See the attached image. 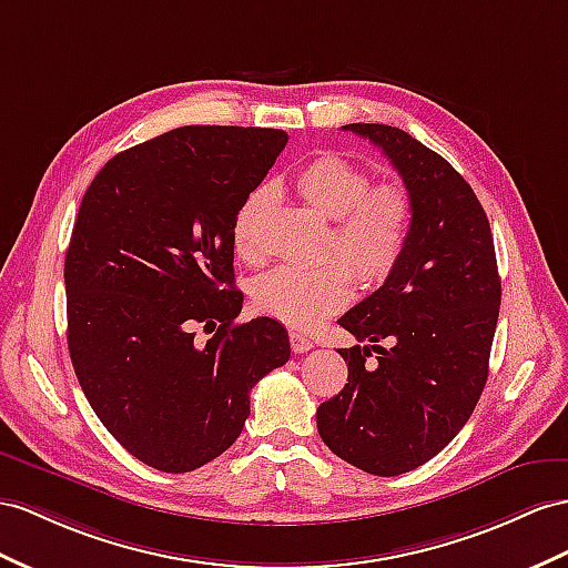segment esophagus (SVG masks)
<instances>
[{
    "label": "esophagus",
    "mask_w": 568,
    "mask_h": 568,
    "mask_svg": "<svg viewBox=\"0 0 568 568\" xmlns=\"http://www.w3.org/2000/svg\"><path fill=\"white\" fill-rule=\"evenodd\" d=\"M290 347H293V353L302 355V353L312 351L314 341L307 338V336H302V333H297V331H290Z\"/></svg>",
    "instance_id": "obj_1"
}]
</instances>
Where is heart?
<instances>
[{
  "label": "heart",
  "instance_id": "heart-1",
  "mask_svg": "<svg viewBox=\"0 0 568 568\" xmlns=\"http://www.w3.org/2000/svg\"><path fill=\"white\" fill-rule=\"evenodd\" d=\"M295 189L312 211L333 221L326 244L338 256L318 268H275L256 278L254 307L293 328H314L338 314L353 297V278L362 287L384 283L405 252L413 227V196L400 182L372 184L369 172L351 158L326 153L310 160ZM275 206V189L261 184L244 196L232 221V246L242 261L264 258L261 225Z\"/></svg>",
  "mask_w": 568,
  "mask_h": 568
}]
</instances>
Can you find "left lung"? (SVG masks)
<instances>
[{
	"mask_svg": "<svg viewBox=\"0 0 568 568\" xmlns=\"http://www.w3.org/2000/svg\"><path fill=\"white\" fill-rule=\"evenodd\" d=\"M343 129L379 145L415 215L394 273L338 318L367 345L338 351L347 384L318 405L316 427L338 458L394 477L434 458L473 415L487 384L501 281L483 203L448 160L396 126ZM372 352L377 362L365 368Z\"/></svg>",
	"mask_w": 568,
	"mask_h": 568,
	"instance_id": "left-lung-1",
	"label": "left lung"
}]
</instances>
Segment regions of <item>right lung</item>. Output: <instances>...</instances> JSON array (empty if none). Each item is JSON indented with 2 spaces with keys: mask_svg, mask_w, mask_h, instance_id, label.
I'll return each instance as SVG.
<instances>
[{
  "mask_svg": "<svg viewBox=\"0 0 568 568\" xmlns=\"http://www.w3.org/2000/svg\"><path fill=\"white\" fill-rule=\"evenodd\" d=\"M285 143L283 129L180 126L108 160L83 194L64 258L71 365L100 423L155 470L221 456L250 390L290 359L275 318L235 324L232 268V221Z\"/></svg>",
  "mask_w": 568,
  "mask_h": 568,
  "instance_id": "right-lung-1",
  "label": "right lung"
}]
</instances>
